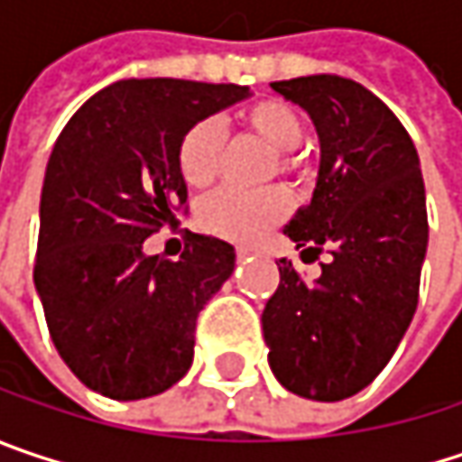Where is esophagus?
<instances>
[{
	"label": "esophagus",
	"mask_w": 462,
	"mask_h": 462,
	"mask_svg": "<svg viewBox=\"0 0 462 462\" xmlns=\"http://www.w3.org/2000/svg\"><path fill=\"white\" fill-rule=\"evenodd\" d=\"M249 254H252V249H249V247L236 249V257H239V260H245V257H249Z\"/></svg>",
	"instance_id": "34e87169"
}]
</instances>
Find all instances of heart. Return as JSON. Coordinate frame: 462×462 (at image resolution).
Returning a JSON list of instances; mask_svg holds the SVG:
<instances>
[{
	"instance_id": "heart-1",
	"label": "heart",
	"mask_w": 462,
	"mask_h": 462,
	"mask_svg": "<svg viewBox=\"0 0 462 462\" xmlns=\"http://www.w3.org/2000/svg\"><path fill=\"white\" fill-rule=\"evenodd\" d=\"M245 125L260 136L268 147L276 149L281 173L297 171L294 152L305 144V120L281 99H263L247 107L242 116ZM226 149V128L217 117H202L179 142V173L191 189H205L215 181L220 157ZM289 213V194L281 186H268L260 191H245L223 186L210 194L199 208V223L215 236L249 245L263 236Z\"/></svg>"
}]
</instances>
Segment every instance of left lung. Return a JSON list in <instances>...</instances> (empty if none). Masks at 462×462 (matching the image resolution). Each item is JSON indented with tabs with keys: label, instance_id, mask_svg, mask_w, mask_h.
Masks as SVG:
<instances>
[{
	"label": "left lung",
	"instance_id": "8db88e82",
	"mask_svg": "<svg viewBox=\"0 0 462 462\" xmlns=\"http://www.w3.org/2000/svg\"><path fill=\"white\" fill-rule=\"evenodd\" d=\"M271 88L313 117L320 139L313 199L283 234L331 257L313 283L281 260L263 310L268 363L289 392L337 402L379 376L418 308L429 245L420 162L405 125L357 81L302 76Z\"/></svg>",
	"mask_w": 462,
	"mask_h": 462
}]
</instances>
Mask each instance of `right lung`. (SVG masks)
<instances>
[{"label":"right lung","instance_id":"add662e5","mask_svg":"<svg viewBox=\"0 0 462 462\" xmlns=\"http://www.w3.org/2000/svg\"><path fill=\"white\" fill-rule=\"evenodd\" d=\"M249 86L128 79L94 94L54 142L33 283L51 342L110 400L171 389L194 360L197 315L234 273L228 242L186 231L179 260L144 254L186 210L179 142Z\"/></svg>","mask_w":462,"mask_h":462}]
</instances>
